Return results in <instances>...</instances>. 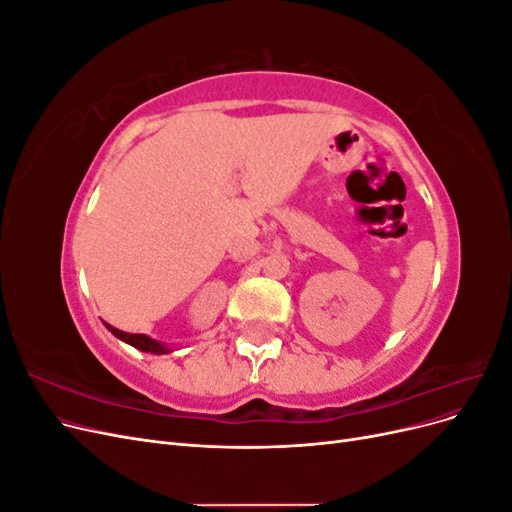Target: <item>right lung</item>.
Returning a JSON list of instances; mask_svg holds the SVG:
<instances>
[{"instance_id": "add662e5", "label": "right lung", "mask_w": 512, "mask_h": 512, "mask_svg": "<svg viewBox=\"0 0 512 512\" xmlns=\"http://www.w3.org/2000/svg\"><path fill=\"white\" fill-rule=\"evenodd\" d=\"M104 327L111 331L117 339H121V342H126L130 346H134L136 350H143V352H151V354H166L170 352L164 344L156 342V339H151L147 335H141V333H126V331H119L115 327H111V324L104 322Z\"/></svg>"}]
</instances>
